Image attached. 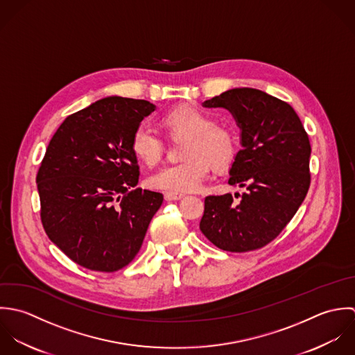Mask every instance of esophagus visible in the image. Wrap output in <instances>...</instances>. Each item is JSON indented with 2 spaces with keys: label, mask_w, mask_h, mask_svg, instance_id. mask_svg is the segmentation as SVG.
Returning <instances> with one entry per match:
<instances>
[{
  "label": "esophagus",
  "mask_w": 355,
  "mask_h": 355,
  "mask_svg": "<svg viewBox=\"0 0 355 355\" xmlns=\"http://www.w3.org/2000/svg\"><path fill=\"white\" fill-rule=\"evenodd\" d=\"M164 199H166L167 202H175V200L184 199V195H182V193H171V192H167V193L164 195Z\"/></svg>",
  "instance_id": "esophagus-1"
}]
</instances>
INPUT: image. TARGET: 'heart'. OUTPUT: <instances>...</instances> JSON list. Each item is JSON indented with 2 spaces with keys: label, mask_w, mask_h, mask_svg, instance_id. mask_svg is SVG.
Instances as JSON below:
<instances>
[{
  "label": "heart",
  "mask_w": 355,
  "mask_h": 355,
  "mask_svg": "<svg viewBox=\"0 0 355 355\" xmlns=\"http://www.w3.org/2000/svg\"><path fill=\"white\" fill-rule=\"evenodd\" d=\"M163 125L171 137H188L182 152L187 160L150 174L146 185L152 189L171 193L195 192L209 178L210 164L220 170L230 166L237 156L239 136L234 129L216 125L213 115L200 108H175L164 115ZM130 148L144 164L153 166L163 155L164 141L155 129L141 122L132 135Z\"/></svg>",
  "instance_id": "heart-1"
}]
</instances>
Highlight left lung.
Masks as SVG:
<instances>
[{"instance_id": "left-lung-1", "label": "left lung", "mask_w": 355, "mask_h": 355, "mask_svg": "<svg viewBox=\"0 0 355 355\" xmlns=\"http://www.w3.org/2000/svg\"><path fill=\"white\" fill-rule=\"evenodd\" d=\"M226 108L241 130V149L229 184L247 191L207 196L202 233L223 251L247 252L275 240L303 203L310 187L311 146L304 128L283 100L252 87H236L206 100Z\"/></svg>"}]
</instances>
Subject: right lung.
<instances>
[{
	"label": "right lung",
	"mask_w": 355,
	"mask_h": 355,
	"mask_svg": "<svg viewBox=\"0 0 355 355\" xmlns=\"http://www.w3.org/2000/svg\"><path fill=\"white\" fill-rule=\"evenodd\" d=\"M146 100L101 98L72 114L49 142L37 174L41 220L75 263L116 272L141 248L163 195L141 188L130 140L155 111Z\"/></svg>",
	"instance_id": "right-lung-1"
}]
</instances>
